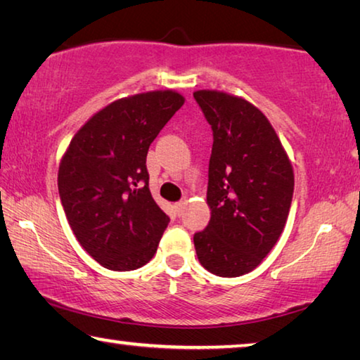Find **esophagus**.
Masks as SVG:
<instances>
[{
	"label": "esophagus",
	"instance_id": "obj_1",
	"mask_svg": "<svg viewBox=\"0 0 360 360\" xmlns=\"http://www.w3.org/2000/svg\"><path fill=\"white\" fill-rule=\"evenodd\" d=\"M184 205H186V200H181V202L174 203V211H176V214H178V216H181V214H182V210H184Z\"/></svg>",
	"mask_w": 360,
	"mask_h": 360
}]
</instances>
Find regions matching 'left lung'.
Returning a JSON list of instances; mask_svg holds the SVG:
<instances>
[{"instance_id": "1", "label": "left lung", "mask_w": 360, "mask_h": 360, "mask_svg": "<svg viewBox=\"0 0 360 360\" xmlns=\"http://www.w3.org/2000/svg\"><path fill=\"white\" fill-rule=\"evenodd\" d=\"M212 130L206 200L211 219L193 235L198 260L217 276L252 271L288 221L294 172L270 122L246 100L193 94Z\"/></svg>"}]
</instances>
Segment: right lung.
<instances>
[{"instance_id": "1", "label": "right lung", "mask_w": 360, "mask_h": 360, "mask_svg": "<svg viewBox=\"0 0 360 360\" xmlns=\"http://www.w3.org/2000/svg\"><path fill=\"white\" fill-rule=\"evenodd\" d=\"M182 105L172 90L114 101L76 133L62 158L58 193L70 227L109 270H135L157 251L169 217L150 195L146 157Z\"/></svg>"}]
</instances>
